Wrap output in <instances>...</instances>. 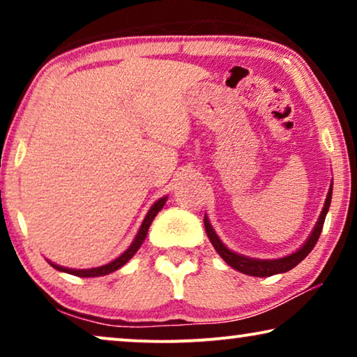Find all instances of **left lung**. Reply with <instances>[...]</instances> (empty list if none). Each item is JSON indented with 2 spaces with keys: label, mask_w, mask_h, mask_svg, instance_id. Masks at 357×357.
Masks as SVG:
<instances>
[{
  "label": "left lung",
  "mask_w": 357,
  "mask_h": 357,
  "mask_svg": "<svg viewBox=\"0 0 357 357\" xmlns=\"http://www.w3.org/2000/svg\"><path fill=\"white\" fill-rule=\"evenodd\" d=\"M331 193H333V182H331V185H330L328 195H326L324 209H321L319 221H317L314 231L310 232V236L307 237V241L302 243V247L297 248L296 252L289 253V255L275 258V260H261V258H252V257H245V255H241V253L232 252L231 248H227L226 245H224V242L218 237V234L213 229L206 214H204V229H206V234H208L209 241H211V243H213L214 250H216L219 255H221L222 260L226 261L229 266H232L234 270L241 271V273H243V275L258 276V278L280 275V273H286V271L292 270L294 266L299 265V263L312 252V248L315 247V243H317V241H319V237L321 234V229H324L326 213H328V209H330Z\"/></svg>",
  "instance_id": "1"
}]
</instances>
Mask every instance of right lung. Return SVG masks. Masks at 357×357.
<instances>
[{
  "label": "right lung",
  "mask_w": 357,
  "mask_h": 357,
  "mask_svg": "<svg viewBox=\"0 0 357 357\" xmlns=\"http://www.w3.org/2000/svg\"><path fill=\"white\" fill-rule=\"evenodd\" d=\"M165 202H167V197H162L159 198L158 202H155L153 206L149 208L148 214H146L143 222H141V227L138 234H136V237L133 238V242H131V245L126 248V250L121 253L120 257H116L114 261L107 263V265H102V266H96V268H87V270H75V268H66V266H60L56 265V263L53 261H48L50 265L55 268L58 271H63V273H68V275H75V276H79V278H96V276H105V275H110V273H114L116 270H120L121 266L126 265L136 252L139 250V247L143 245L146 236H148V231H149V226L151 222L154 221V218L158 216V213L160 209L164 208Z\"/></svg>",
  "instance_id": "add662e5"
}]
</instances>
